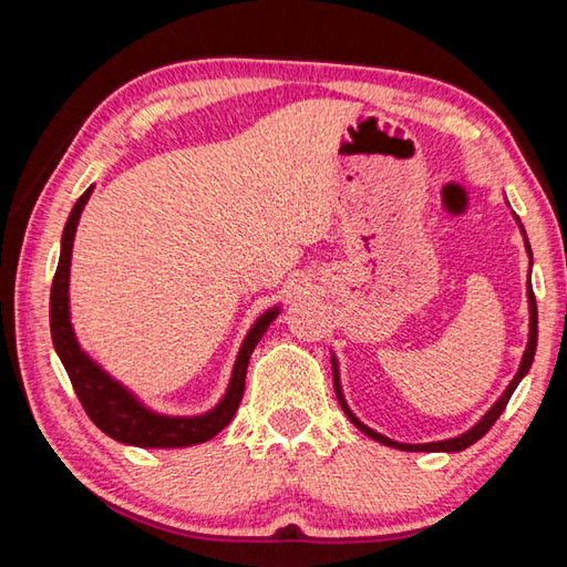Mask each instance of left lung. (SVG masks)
<instances>
[{"label": "left lung", "mask_w": 567, "mask_h": 567, "mask_svg": "<svg viewBox=\"0 0 567 567\" xmlns=\"http://www.w3.org/2000/svg\"><path fill=\"white\" fill-rule=\"evenodd\" d=\"M514 219H516V224H519V228H522L524 246H526L528 258H532V246H528V238H526V231H524V226H522V221H519V216L514 214ZM528 275H532V270H528ZM526 297H528V343H526V351H524V355H522V365H519V370H516V375L512 378V382L507 384V390L502 392L499 400L487 409V414H485L483 419H480L475 426H470L465 433H461V436H453V439H445V441H431V443H400V441H392V439H388V436H382V433H378V431H372L370 426H365L363 421H360V419L351 412V406H348L346 396H343V390H341V380H339V360H336V355H331V365H333V388H336V396H339V404H341V409L346 412V416L351 419L353 424H355L360 431H363L365 436H370L372 441L390 445V449H400V451H421V453H441V451H443V453H457V451H465L467 445L477 443V441L483 439L485 433L492 429V424H495V421L499 419V414L504 412V406H507V402L512 400V394H514V390H516V384H519V382L526 378V372L532 370L534 355H536V343H538V309H536V297H534V290H532V282H528V287H526Z\"/></svg>", "instance_id": "8db88e82"}]
</instances>
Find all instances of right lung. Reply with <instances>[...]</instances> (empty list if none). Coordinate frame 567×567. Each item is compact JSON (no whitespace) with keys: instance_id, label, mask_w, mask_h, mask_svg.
Masks as SVG:
<instances>
[{"instance_id":"obj_1","label":"right lung","mask_w":567,"mask_h":567,"mask_svg":"<svg viewBox=\"0 0 567 567\" xmlns=\"http://www.w3.org/2000/svg\"><path fill=\"white\" fill-rule=\"evenodd\" d=\"M94 185L84 189V195L72 207L68 224L60 238V260L51 287V336L60 363L65 365L68 378L75 388L78 400L82 402L84 412L94 421V426L102 429L106 436L126 443L138 445V449H185L214 439L216 433L228 426L234 419L236 409L244 400L246 388V370L250 353L256 351L262 333L268 331L270 323L280 315V307L265 311L252 323L246 333L240 351L236 355L231 380L224 396L214 409L197 416H167L153 412L151 406L143 404L138 396L124 388L122 382L114 380L97 360H92L82 351L78 343L75 329L70 323V260H72V244H75V231L80 224V214L92 195Z\"/></svg>"}]
</instances>
